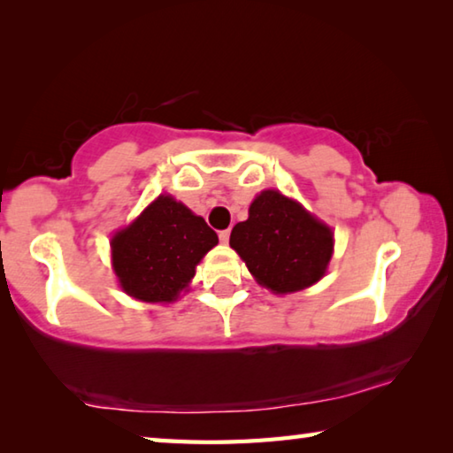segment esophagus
Listing matches in <instances>:
<instances>
[{
    "mask_svg": "<svg viewBox=\"0 0 453 453\" xmlns=\"http://www.w3.org/2000/svg\"><path fill=\"white\" fill-rule=\"evenodd\" d=\"M229 234H232V232H229V229H224V232H219V242L221 243H227L229 242Z\"/></svg>",
    "mask_w": 453,
    "mask_h": 453,
    "instance_id": "obj_1",
    "label": "esophagus"
}]
</instances>
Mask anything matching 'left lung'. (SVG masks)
Returning a JSON list of instances; mask_svg holds the SVG:
<instances>
[{"mask_svg": "<svg viewBox=\"0 0 453 453\" xmlns=\"http://www.w3.org/2000/svg\"><path fill=\"white\" fill-rule=\"evenodd\" d=\"M229 245L257 283L273 294H291L324 278L334 254L332 227L278 189H265L235 224Z\"/></svg>", "mask_w": 453, "mask_h": 453, "instance_id": "obj_1", "label": "left lung"}]
</instances>
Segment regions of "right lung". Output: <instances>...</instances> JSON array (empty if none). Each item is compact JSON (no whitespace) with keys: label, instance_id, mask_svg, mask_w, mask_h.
Here are the masks:
<instances>
[{"label":"right lung","instance_id":"add662e5","mask_svg":"<svg viewBox=\"0 0 453 453\" xmlns=\"http://www.w3.org/2000/svg\"><path fill=\"white\" fill-rule=\"evenodd\" d=\"M218 245V234L172 196H159L111 237V265L121 289L140 302L170 303Z\"/></svg>","mask_w":453,"mask_h":453}]
</instances>
